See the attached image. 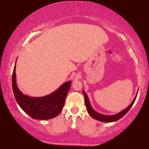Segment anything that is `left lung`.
Segmentation results:
<instances>
[{"label":"left lung","instance_id":"1","mask_svg":"<svg viewBox=\"0 0 149 149\" xmlns=\"http://www.w3.org/2000/svg\"><path fill=\"white\" fill-rule=\"evenodd\" d=\"M83 95L85 96V106H86V109L87 111L88 112V113L90 115L91 117H93V119L97 120V121H100L102 122H108V123H110V122H114L117 121L123 117L124 115H125L126 113L129 111V110L131 109V107H132V105L134 104V102L136 100V97H137V95H136L135 97H134V100L132 101V102L131 103V104H130L128 107L126 108L125 109H124L123 111H122L121 112H119V113L115 114V115H103V114H100L99 113H97L93 109V108L91 107V106L90 104V102H89L88 96L86 94V93L84 91H83ZM138 94V93H137Z\"/></svg>","mask_w":149,"mask_h":149}]
</instances>
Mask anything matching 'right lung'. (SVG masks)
<instances>
[{
  "mask_svg": "<svg viewBox=\"0 0 149 149\" xmlns=\"http://www.w3.org/2000/svg\"><path fill=\"white\" fill-rule=\"evenodd\" d=\"M15 64L12 75V87L14 96L21 109L32 119L47 120L58 116L64 107L71 81L65 82L54 92L45 96L29 97L22 93L18 88L16 83Z\"/></svg>",
  "mask_w": 149,
  "mask_h": 149,
  "instance_id": "right-lung-1",
  "label": "right lung"
}]
</instances>
